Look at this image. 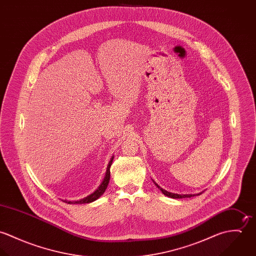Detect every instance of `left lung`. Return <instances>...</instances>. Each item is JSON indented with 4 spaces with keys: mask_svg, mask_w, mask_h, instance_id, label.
Masks as SVG:
<instances>
[{
    "mask_svg": "<svg viewBox=\"0 0 256 256\" xmlns=\"http://www.w3.org/2000/svg\"><path fill=\"white\" fill-rule=\"evenodd\" d=\"M154 182V180H152ZM154 185L166 195V196H168V197H170V198H174V199H180V198H190V197H192V196H196V195H200V194H202L204 191H202V192H199V193H196V194H178V193H172V192H168V191H166V190H164V189H162L158 183L154 182Z\"/></svg>",
    "mask_w": 256,
    "mask_h": 256,
    "instance_id": "left-lung-1",
    "label": "left lung"
}]
</instances>
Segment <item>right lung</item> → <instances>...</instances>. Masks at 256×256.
<instances>
[{
	"label": "right lung",
	"mask_w": 256,
	"mask_h": 256,
	"mask_svg": "<svg viewBox=\"0 0 256 256\" xmlns=\"http://www.w3.org/2000/svg\"><path fill=\"white\" fill-rule=\"evenodd\" d=\"M113 158L114 156H112V158H110V162L108 164V168H106V176L102 180V182L100 183V185L92 192L90 193V195H88L86 197H84L82 199H80V200H74V201H69V200H62L68 204H88V203H92L96 200H98L106 190L108 188V185L110 183V166L112 164V162H113Z\"/></svg>",
	"instance_id": "obj_1"
}]
</instances>
